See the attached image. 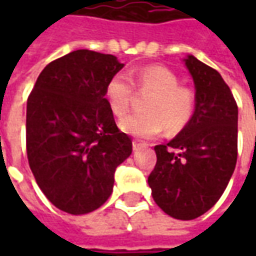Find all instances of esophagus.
<instances>
[{
    "mask_svg": "<svg viewBox=\"0 0 256 256\" xmlns=\"http://www.w3.org/2000/svg\"><path fill=\"white\" fill-rule=\"evenodd\" d=\"M140 148V141L138 140H134L133 141V150H137Z\"/></svg>",
    "mask_w": 256,
    "mask_h": 256,
    "instance_id": "esophagus-1",
    "label": "esophagus"
}]
</instances>
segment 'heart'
Segmentation results:
<instances>
[{"mask_svg": "<svg viewBox=\"0 0 256 256\" xmlns=\"http://www.w3.org/2000/svg\"><path fill=\"white\" fill-rule=\"evenodd\" d=\"M142 94L150 93L141 114L123 118L119 126L124 133L138 138H154L166 130L168 136L181 133L196 111V92L163 66H146L130 75L115 74L106 86V104L118 118L124 116L134 98V88Z\"/></svg>", "mask_w": 256, "mask_h": 256, "instance_id": "heart-1", "label": "heart"}]
</instances>
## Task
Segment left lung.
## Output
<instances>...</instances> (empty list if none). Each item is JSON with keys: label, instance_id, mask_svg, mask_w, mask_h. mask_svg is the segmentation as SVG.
Wrapping results in <instances>:
<instances>
[{"label": "left lung", "instance_id": "left-lung-1", "mask_svg": "<svg viewBox=\"0 0 256 256\" xmlns=\"http://www.w3.org/2000/svg\"><path fill=\"white\" fill-rule=\"evenodd\" d=\"M196 86V111L186 128L156 145L148 177L155 203L176 220H194L214 206L237 162V104L220 74L193 56L185 58Z\"/></svg>", "mask_w": 256, "mask_h": 256}]
</instances>
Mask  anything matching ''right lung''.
<instances>
[{"label":"right lung","instance_id":"right-lung-1","mask_svg":"<svg viewBox=\"0 0 256 256\" xmlns=\"http://www.w3.org/2000/svg\"><path fill=\"white\" fill-rule=\"evenodd\" d=\"M122 67L112 54L74 50L42 70L27 98L28 164L48 200L68 214L106 203L116 167L133 150L106 98V82Z\"/></svg>","mask_w":256,"mask_h":256}]
</instances>
